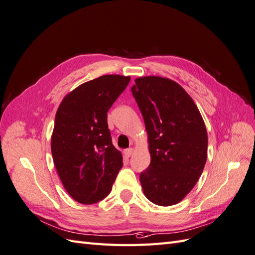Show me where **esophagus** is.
Wrapping results in <instances>:
<instances>
[{"label": "esophagus", "instance_id": "1", "mask_svg": "<svg viewBox=\"0 0 255 255\" xmlns=\"http://www.w3.org/2000/svg\"><path fill=\"white\" fill-rule=\"evenodd\" d=\"M132 152H133V149L132 148H128V149H126V150H124V154H125V157H127V158H129L131 154H132Z\"/></svg>", "mask_w": 255, "mask_h": 255}]
</instances>
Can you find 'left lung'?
<instances>
[{"label": "left lung", "instance_id": "1", "mask_svg": "<svg viewBox=\"0 0 255 255\" xmlns=\"http://www.w3.org/2000/svg\"><path fill=\"white\" fill-rule=\"evenodd\" d=\"M131 88L148 135L150 164L139 181L146 198L169 207L190 193L208 158V133L192 97L176 81L138 77Z\"/></svg>", "mask_w": 255, "mask_h": 255}]
</instances>
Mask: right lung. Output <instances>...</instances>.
<instances>
[{
  "mask_svg": "<svg viewBox=\"0 0 255 255\" xmlns=\"http://www.w3.org/2000/svg\"><path fill=\"white\" fill-rule=\"evenodd\" d=\"M129 81L122 75L87 81L65 95L56 112L51 139L54 164L65 191L79 203L106 198L123 166L107 112Z\"/></svg>",
  "mask_w": 255,
  "mask_h": 255,
  "instance_id": "obj_1",
  "label": "right lung"
}]
</instances>
